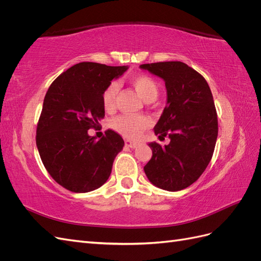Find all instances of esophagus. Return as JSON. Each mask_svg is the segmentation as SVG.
<instances>
[{"label":"esophagus","mask_w":261,"mask_h":261,"mask_svg":"<svg viewBox=\"0 0 261 261\" xmlns=\"http://www.w3.org/2000/svg\"><path fill=\"white\" fill-rule=\"evenodd\" d=\"M125 146L128 148H136L138 146V144L135 143V141L129 140V139H125Z\"/></svg>","instance_id":"1"}]
</instances>
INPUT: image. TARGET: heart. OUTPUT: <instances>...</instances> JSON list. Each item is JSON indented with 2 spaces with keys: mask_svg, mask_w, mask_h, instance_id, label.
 I'll return each instance as SVG.
<instances>
[{
  "mask_svg": "<svg viewBox=\"0 0 261 261\" xmlns=\"http://www.w3.org/2000/svg\"><path fill=\"white\" fill-rule=\"evenodd\" d=\"M129 83L139 97L146 102H152L159 96V84L151 76L136 75L133 76ZM118 85L115 82L110 83L102 93V105L107 111H112L115 108ZM150 120L145 115L122 114L113 118L112 127L121 135L127 138L136 139L140 137L144 130L150 126Z\"/></svg>",
  "mask_w": 261,
  "mask_h": 261,
  "instance_id": "heart-1",
  "label": "heart"
}]
</instances>
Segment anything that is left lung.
I'll return each instance as SVG.
<instances>
[{"instance_id": "8db88e82", "label": "left lung", "mask_w": 261, "mask_h": 261, "mask_svg": "<svg viewBox=\"0 0 261 261\" xmlns=\"http://www.w3.org/2000/svg\"><path fill=\"white\" fill-rule=\"evenodd\" d=\"M163 78L168 91L154 134L161 146L149 143L152 156L144 167L149 180L170 192L181 191L200 177L208 167L218 137V115L210 87L203 76L179 61L141 64Z\"/></svg>"}]
</instances>
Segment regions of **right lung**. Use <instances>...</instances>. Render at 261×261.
<instances>
[{
  "label": "right lung",
  "mask_w": 261,
  "mask_h": 261,
  "mask_svg": "<svg viewBox=\"0 0 261 261\" xmlns=\"http://www.w3.org/2000/svg\"><path fill=\"white\" fill-rule=\"evenodd\" d=\"M127 66L82 62L63 72L49 87L37 124L36 143L44 168L62 187L87 193L103 185L123 138L107 129L100 140L88 135L105 117L102 93Z\"/></svg>",
  "instance_id": "1"
}]
</instances>
